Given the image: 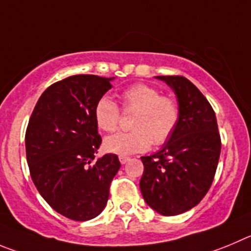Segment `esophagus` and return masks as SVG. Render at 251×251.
Masks as SVG:
<instances>
[{
	"instance_id": "obj_1",
	"label": "esophagus",
	"mask_w": 251,
	"mask_h": 251,
	"mask_svg": "<svg viewBox=\"0 0 251 251\" xmlns=\"http://www.w3.org/2000/svg\"><path fill=\"white\" fill-rule=\"evenodd\" d=\"M119 160H120L121 165H125L126 162H128V161H130V157H127V156H120V157H119Z\"/></svg>"
}]
</instances>
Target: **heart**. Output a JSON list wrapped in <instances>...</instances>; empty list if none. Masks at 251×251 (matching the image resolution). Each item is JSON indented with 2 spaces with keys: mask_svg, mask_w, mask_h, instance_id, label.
<instances>
[{
  "mask_svg": "<svg viewBox=\"0 0 251 251\" xmlns=\"http://www.w3.org/2000/svg\"><path fill=\"white\" fill-rule=\"evenodd\" d=\"M123 110L135 112L130 132H119L106 137L107 152L120 156L139 153L154 145H162L171 137L179 120L178 104L170 97L146 84H135L121 95ZM94 119L98 127L106 132L118 128L120 110L107 95L99 98L94 106Z\"/></svg>",
  "mask_w": 251,
  "mask_h": 251,
  "instance_id": "obj_1",
  "label": "heart"
}]
</instances>
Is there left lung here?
I'll return each instance as SVG.
<instances>
[{
	"label": "left lung",
	"instance_id": "obj_1",
	"mask_svg": "<svg viewBox=\"0 0 251 251\" xmlns=\"http://www.w3.org/2000/svg\"><path fill=\"white\" fill-rule=\"evenodd\" d=\"M177 98L179 120L162 149L142 156L140 189L145 202L162 215H178L196 207L210 188L221 156L214 110L184 76H154Z\"/></svg>",
	"mask_w": 251,
	"mask_h": 251
}]
</instances>
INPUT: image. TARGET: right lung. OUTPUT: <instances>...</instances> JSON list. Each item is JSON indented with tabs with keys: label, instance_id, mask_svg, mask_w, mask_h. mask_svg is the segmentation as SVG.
Masks as SVG:
<instances>
[{
	"label": "right lung",
	"instance_id": "obj_1",
	"mask_svg": "<svg viewBox=\"0 0 251 251\" xmlns=\"http://www.w3.org/2000/svg\"><path fill=\"white\" fill-rule=\"evenodd\" d=\"M114 79L84 74L51 84L28 123L25 153L32 181L44 201L72 221H90L104 210L121 166L114 153L95 156L101 137L94 106Z\"/></svg>",
	"mask_w": 251,
	"mask_h": 251
}]
</instances>
